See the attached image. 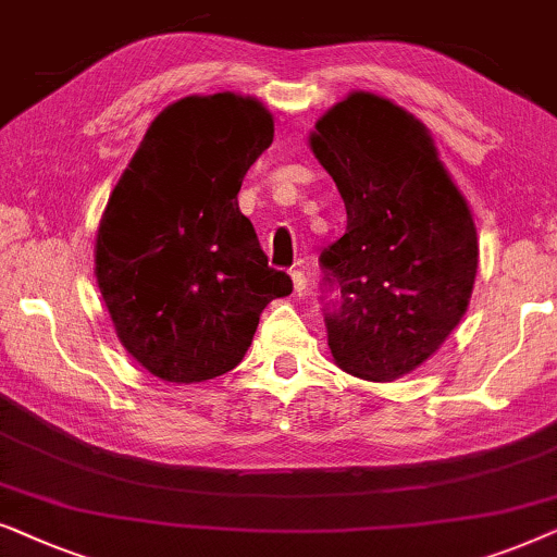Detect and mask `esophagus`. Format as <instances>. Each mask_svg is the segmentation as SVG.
<instances>
[{"label":"esophagus","mask_w":557,"mask_h":557,"mask_svg":"<svg viewBox=\"0 0 557 557\" xmlns=\"http://www.w3.org/2000/svg\"><path fill=\"white\" fill-rule=\"evenodd\" d=\"M290 277H293V287H295V293H298V295L306 293V287H308V277H306V272H302V270H295V272L290 274Z\"/></svg>","instance_id":"1"}]
</instances>
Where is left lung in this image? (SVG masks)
Instances as JSON below:
<instances>
[{"instance_id": "8db88e82", "label": "left lung", "mask_w": 557, "mask_h": 557, "mask_svg": "<svg viewBox=\"0 0 557 557\" xmlns=\"http://www.w3.org/2000/svg\"><path fill=\"white\" fill-rule=\"evenodd\" d=\"M308 145L346 206V234L321 255L341 306L325 313L333 361L369 382L410 374L469 308L479 267L473 213L425 124L351 91Z\"/></svg>"}]
</instances>
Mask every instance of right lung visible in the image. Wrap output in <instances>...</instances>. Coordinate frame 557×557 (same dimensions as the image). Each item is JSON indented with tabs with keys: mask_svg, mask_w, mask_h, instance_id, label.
Returning <instances> with one entry per match:
<instances>
[{
	"mask_svg": "<svg viewBox=\"0 0 557 557\" xmlns=\"http://www.w3.org/2000/svg\"><path fill=\"white\" fill-rule=\"evenodd\" d=\"M272 137L259 99L185 96L152 119L111 190L96 232V283L116 338L162 382L232 372L267 302L293 293V280L267 267L236 201Z\"/></svg>",
	"mask_w": 557,
	"mask_h": 557,
	"instance_id": "1",
	"label": "right lung"
}]
</instances>
